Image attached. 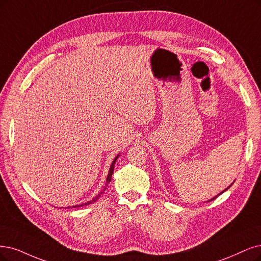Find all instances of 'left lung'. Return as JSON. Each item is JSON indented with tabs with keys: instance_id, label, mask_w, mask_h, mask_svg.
Here are the masks:
<instances>
[{
	"instance_id": "left-lung-1",
	"label": "left lung",
	"mask_w": 261,
	"mask_h": 261,
	"mask_svg": "<svg viewBox=\"0 0 261 261\" xmlns=\"http://www.w3.org/2000/svg\"><path fill=\"white\" fill-rule=\"evenodd\" d=\"M233 182H234V181H233ZM233 182H232V184H233ZM232 184H231V185H230V186H229V187H227V188H226V189H225V190H223V191H221V192H220V194H218V195H217V196H215V197H214V198H212V199H210V200H208V201H207V202H210V201H212V200H214V199H216V198H217V197H218V196H219V195H221V194H223V192H225V191H226V190H228V189H229V188H230V187H231V186H232Z\"/></svg>"
}]
</instances>
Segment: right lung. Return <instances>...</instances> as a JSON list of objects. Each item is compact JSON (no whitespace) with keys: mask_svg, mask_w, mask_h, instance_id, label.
Wrapping results in <instances>:
<instances>
[{"mask_svg":"<svg viewBox=\"0 0 261 261\" xmlns=\"http://www.w3.org/2000/svg\"><path fill=\"white\" fill-rule=\"evenodd\" d=\"M118 157H119V153L117 156L115 157V159L113 160V162H112V165H111V167H110V171H109V174H108V177H106V181H105V186H104V188H103V190L100 192L99 195H96L92 200H90V201H88V202H86V203H82V204H77V205H73L72 207H81V206H84V205H88V204H90V203H93V202H95L96 200H98L99 198H100V196L103 194V192L105 191V189H106V187L109 186V184H110V181L112 180V175H113V172H114V168H115V163H116V160L118 159ZM67 207H71V206H67Z\"/></svg>","mask_w":261,"mask_h":261,"instance_id":"add662e5","label":"right lung"}]
</instances>
